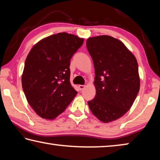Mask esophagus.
Segmentation results:
<instances>
[{
	"label": "esophagus",
	"instance_id": "esophagus-1",
	"mask_svg": "<svg viewBox=\"0 0 160 160\" xmlns=\"http://www.w3.org/2000/svg\"><path fill=\"white\" fill-rule=\"evenodd\" d=\"M85 87H86L85 85H78V88H79V89H80V90H83L85 88Z\"/></svg>",
	"mask_w": 160,
	"mask_h": 160
}]
</instances>
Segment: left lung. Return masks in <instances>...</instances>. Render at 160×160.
Masks as SVG:
<instances>
[{
    "instance_id": "8db88e82",
    "label": "left lung",
    "mask_w": 160,
    "mask_h": 160,
    "mask_svg": "<svg viewBox=\"0 0 160 160\" xmlns=\"http://www.w3.org/2000/svg\"><path fill=\"white\" fill-rule=\"evenodd\" d=\"M87 48L95 70L96 96L89 107L102 122H112L128 112L138 93L137 60L122 42L108 35L89 37Z\"/></svg>"
}]
</instances>
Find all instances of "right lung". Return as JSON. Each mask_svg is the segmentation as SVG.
Returning <instances> with one entry per match:
<instances>
[{
	"instance_id": "obj_1",
	"label": "right lung",
	"mask_w": 160,
	"mask_h": 160,
	"mask_svg": "<svg viewBox=\"0 0 160 160\" xmlns=\"http://www.w3.org/2000/svg\"><path fill=\"white\" fill-rule=\"evenodd\" d=\"M83 42V38L61 32L40 40L28 53L22 85L29 104L41 118H56L76 96L70 82V59Z\"/></svg>"
}]
</instances>
